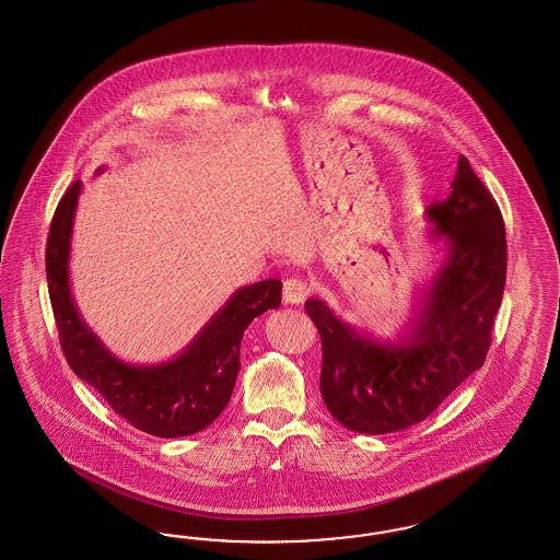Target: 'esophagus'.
<instances>
[{
	"label": "esophagus",
	"instance_id": "obj_1",
	"mask_svg": "<svg viewBox=\"0 0 560 560\" xmlns=\"http://www.w3.org/2000/svg\"><path fill=\"white\" fill-rule=\"evenodd\" d=\"M310 291H312V288L305 283L304 279L291 277L283 283V302L285 304H304Z\"/></svg>",
	"mask_w": 560,
	"mask_h": 560
}]
</instances>
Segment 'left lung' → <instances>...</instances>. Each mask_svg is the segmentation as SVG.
Listing matches in <instances>:
<instances>
[{
    "instance_id": "1",
    "label": "left lung",
    "mask_w": 560,
    "mask_h": 560,
    "mask_svg": "<svg viewBox=\"0 0 560 560\" xmlns=\"http://www.w3.org/2000/svg\"><path fill=\"white\" fill-rule=\"evenodd\" d=\"M424 218L445 256L398 339L357 330L323 300L305 302L323 339L324 405L355 433L382 435L421 423L489 353L505 291L508 240L499 205L464 155L450 197L427 207Z\"/></svg>"
}]
</instances>
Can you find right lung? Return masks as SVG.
<instances>
[{
    "label": "right lung",
    "instance_id": "1",
    "mask_svg": "<svg viewBox=\"0 0 560 560\" xmlns=\"http://www.w3.org/2000/svg\"><path fill=\"white\" fill-rule=\"evenodd\" d=\"M80 195L82 183L75 180L57 205L45 258L52 314L69 368L143 433L185 438L203 431L232 398L244 330L256 316L281 304V281L267 279L237 289L201 332L164 363L120 361L90 330L71 295L69 253Z\"/></svg>",
    "mask_w": 560,
    "mask_h": 560
}]
</instances>
